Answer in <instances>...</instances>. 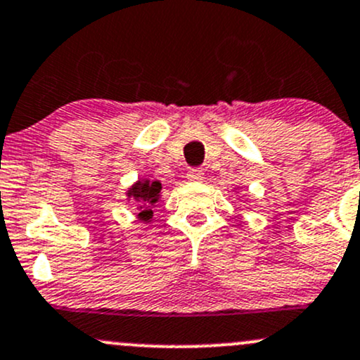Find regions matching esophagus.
I'll list each match as a JSON object with an SVG mask.
<instances>
[{
	"instance_id": "esophagus-1",
	"label": "esophagus",
	"mask_w": 360,
	"mask_h": 360,
	"mask_svg": "<svg viewBox=\"0 0 360 360\" xmlns=\"http://www.w3.org/2000/svg\"><path fill=\"white\" fill-rule=\"evenodd\" d=\"M205 172L201 171V169H191V171L188 172V179L189 181H201L203 179Z\"/></svg>"
}]
</instances>
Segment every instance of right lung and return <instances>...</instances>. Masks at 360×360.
Instances as JSON below:
<instances>
[{
    "mask_svg": "<svg viewBox=\"0 0 360 360\" xmlns=\"http://www.w3.org/2000/svg\"><path fill=\"white\" fill-rule=\"evenodd\" d=\"M162 189V184L159 181H153V183H150V181H138L135 186L129 188L128 191V196L129 198L136 200L140 205V213H138V217H140L143 222H148L150 219H152V208L153 205L157 203V200H159V193Z\"/></svg>",
    "mask_w": 360,
    "mask_h": 360,
    "instance_id": "obj_1",
    "label": "right lung"
}]
</instances>
